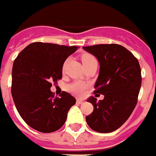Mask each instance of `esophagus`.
<instances>
[{
    "mask_svg": "<svg viewBox=\"0 0 156 156\" xmlns=\"http://www.w3.org/2000/svg\"><path fill=\"white\" fill-rule=\"evenodd\" d=\"M83 102H84V101H82V100H80V99H77L76 100V103H77V104H83Z\"/></svg>",
    "mask_w": 156,
    "mask_h": 156,
    "instance_id": "34e87169",
    "label": "esophagus"
}]
</instances>
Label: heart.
<instances>
[{
  "label": "heart",
  "mask_w": 156,
  "mask_h": 156,
  "mask_svg": "<svg viewBox=\"0 0 156 156\" xmlns=\"http://www.w3.org/2000/svg\"><path fill=\"white\" fill-rule=\"evenodd\" d=\"M82 62L84 67L87 66L94 62H97V58L91 54L86 53L82 55ZM87 88V85L81 81H74L72 83L69 84L66 87V90L71 94L77 96V97H83L85 94L86 90Z\"/></svg>",
  "instance_id": "b5f03b06"
}]
</instances>
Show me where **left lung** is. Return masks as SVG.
Wrapping results in <instances>:
<instances>
[{"label": "left lung", "instance_id": "left-lung-1", "mask_svg": "<svg viewBox=\"0 0 156 156\" xmlns=\"http://www.w3.org/2000/svg\"><path fill=\"white\" fill-rule=\"evenodd\" d=\"M83 48L99 61L94 94L104 96L99 101L93 96L88 98L94 111L86 117V121L94 131L112 132L128 119L136 106L141 85L139 62L130 51L118 44H100Z\"/></svg>", "mask_w": 156, "mask_h": 156}]
</instances>
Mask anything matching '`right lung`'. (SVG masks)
<instances>
[{"instance_id":"right-lung-1","label":"right lung","mask_w":156,"mask_h":156,"mask_svg":"<svg viewBox=\"0 0 156 156\" xmlns=\"http://www.w3.org/2000/svg\"><path fill=\"white\" fill-rule=\"evenodd\" d=\"M79 47L33 42L14 61L11 94L15 107L27 125L42 133L58 130L76 99L63 92L56 97L52 83L62 79L65 60Z\"/></svg>"}]
</instances>
